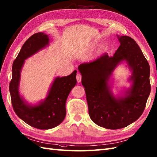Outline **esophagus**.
<instances>
[{
	"label": "esophagus",
	"instance_id": "obj_1",
	"mask_svg": "<svg viewBox=\"0 0 157 157\" xmlns=\"http://www.w3.org/2000/svg\"><path fill=\"white\" fill-rule=\"evenodd\" d=\"M76 79H77V82L78 83L81 82V79H82V75L80 73H77V75H76Z\"/></svg>",
	"mask_w": 157,
	"mask_h": 157
}]
</instances>
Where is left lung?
I'll return each mask as SVG.
<instances>
[{"instance_id":"obj_1","label":"left lung","mask_w":157,"mask_h":157,"mask_svg":"<svg viewBox=\"0 0 157 157\" xmlns=\"http://www.w3.org/2000/svg\"><path fill=\"white\" fill-rule=\"evenodd\" d=\"M120 46L114 55L105 53L94 61L78 67L85 88L90 117L96 125L110 129H121L136 121L144 111L151 92L150 66L134 39L120 36ZM125 60L132 68L131 89L125 98L115 99L107 81L119 62Z\"/></svg>"}]
</instances>
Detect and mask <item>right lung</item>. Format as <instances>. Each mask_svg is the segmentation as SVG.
I'll return each instance as SVG.
<instances>
[{
  "mask_svg": "<svg viewBox=\"0 0 157 157\" xmlns=\"http://www.w3.org/2000/svg\"><path fill=\"white\" fill-rule=\"evenodd\" d=\"M48 42V36L42 32L33 34L25 41L13 61L9 84L11 103L16 115L28 125L40 129L53 128L63 121L66 115V100L77 82L76 70L68 76L56 78L46 100L38 106H29L20 97L18 87L24 60L44 48Z\"/></svg>",
  "mask_w": 157,
  "mask_h": 157,
  "instance_id": "1",
  "label": "right lung"
}]
</instances>
